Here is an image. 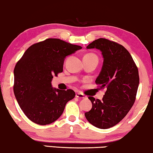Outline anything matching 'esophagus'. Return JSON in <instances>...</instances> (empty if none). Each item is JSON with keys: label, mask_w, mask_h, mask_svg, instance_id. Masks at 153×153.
<instances>
[{"label": "esophagus", "mask_w": 153, "mask_h": 153, "mask_svg": "<svg viewBox=\"0 0 153 153\" xmlns=\"http://www.w3.org/2000/svg\"><path fill=\"white\" fill-rule=\"evenodd\" d=\"M76 97H77V98H79V99H84V98H86V97H85V96L83 95V94H82V93H76Z\"/></svg>", "instance_id": "obj_1"}]
</instances>
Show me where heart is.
<instances>
[{
  "label": "heart",
  "instance_id": "b5f03b06",
  "mask_svg": "<svg viewBox=\"0 0 153 153\" xmlns=\"http://www.w3.org/2000/svg\"><path fill=\"white\" fill-rule=\"evenodd\" d=\"M95 56V55H94V54H92V53H88V54H86V55H85V56Z\"/></svg>",
  "mask_w": 153,
  "mask_h": 153
}]
</instances>
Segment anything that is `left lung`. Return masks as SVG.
Segmentation results:
<instances>
[{"mask_svg":"<svg viewBox=\"0 0 153 153\" xmlns=\"http://www.w3.org/2000/svg\"><path fill=\"white\" fill-rule=\"evenodd\" d=\"M86 48L102 51L103 65L95 83L106 92L102 100L89 96L93 106L85 116L93 126L108 129L120 122L132 107L139 87V71L130 53L120 44L99 38Z\"/></svg>","mask_w":153,"mask_h":153,"instance_id":"1","label":"left lung"}]
</instances>
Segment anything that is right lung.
Returning <instances> with one entry per match:
<instances>
[{
	"label": "right lung",
	"instance_id": "add662e5",
	"mask_svg": "<svg viewBox=\"0 0 153 153\" xmlns=\"http://www.w3.org/2000/svg\"><path fill=\"white\" fill-rule=\"evenodd\" d=\"M82 49L60 39L49 38L31 45L14 70V93L29 120L45 125L60 118L74 91L53 88L51 80L62 72L65 58Z\"/></svg>",
	"mask_w": 153,
	"mask_h": 153
}]
</instances>
